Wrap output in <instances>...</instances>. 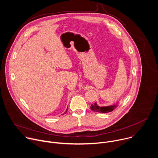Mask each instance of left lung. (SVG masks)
Instances as JSON below:
<instances>
[{
    "instance_id": "left-lung-1",
    "label": "left lung",
    "mask_w": 158,
    "mask_h": 158,
    "mask_svg": "<svg viewBox=\"0 0 158 158\" xmlns=\"http://www.w3.org/2000/svg\"><path fill=\"white\" fill-rule=\"evenodd\" d=\"M116 105L107 106V107H99L97 105L96 102H95L94 104L91 105V109L93 111L97 112H111L112 110H113L116 107Z\"/></svg>"
}]
</instances>
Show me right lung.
Masks as SVG:
<instances>
[{
    "label": "right lung",
    "instance_id": "1",
    "mask_svg": "<svg viewBox=\"0 0 158 158\" xmlns=\"http://www.w3.org/2000/svg\"><path fill=\"white\" fill-rule=\"evenodd\" d=\"M67 110H65V112H64V114H65V113H66V112H67Z\"/></svg>",
    "mask_w": 158,
    "mask_h": 158
}]
</instances>
